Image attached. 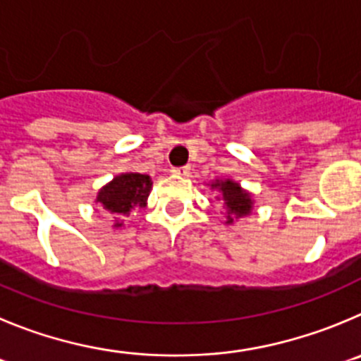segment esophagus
Returning <instances> with one entry per match:
<instances>
[{
	"label": "esophagus",
	"mask_w": 361,
	"mask_h": 361,
	"mask_svg": "<svg viewBox=\"0 0 361 361\" xmlns=\"http://www.w3.org/2000/svg\"><path fill=\"white\" fill-rule=\"evenodd\" d=\"M188 173H190V167H188V165H183V167H174L173 169V174H176V176H188Z\"/></svg>",
	"instance_id": "34e87169"
}]
</instances>
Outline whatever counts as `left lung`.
Listing matches in <instances>:
<instances>
[{
	"mask_svg": "<svg viewBox=\"0 0 361 361\" xmlns=\"http://www.w3.org/2000/svg\"><path fill=\"white\" fill-rule=\"evenodd\" d=\"M212 187H219L222 192V197L226 201V207L230 210V215H228V222H233L231 215H237V217H242V215H247L251 212V196L247 192L242 190L238 187V183H233L231 180L226 181H215Z\"/></svg>",
	"mask_w": 361,
	"mask_h": 361,
	"instance_id": "left-lung-1",
	"label": "left lung"
}]
</instances>
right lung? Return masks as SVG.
<instances>
[{"label":"right lung","instance_id":"right-lung-1","mask_svg":"<svg viewBox=\"0 0 361 361\" xmlns=\"http://www.w3.org/2000/svg\"><path fill=\"white\" fill-rule=\"evenodd\" d=\"M151 178L147 174L126 173L114 178L97 194V203L112 214H128L133 208L146 207V200L151 190ZM116 226H121L117 222Z\"/></svg>","mask_w":361,"mask_h":361}]
</instances>
